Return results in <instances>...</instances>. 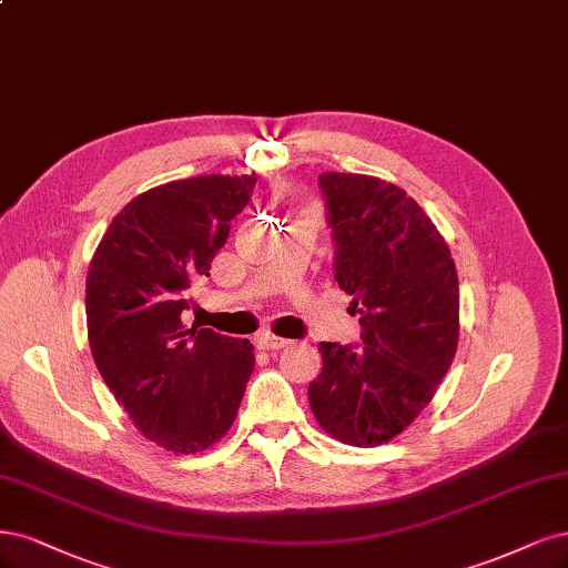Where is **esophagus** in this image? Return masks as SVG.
Segmentation results:
<instances>
[{
    "label": "esophagus",
    "instance_id": "1",
    "mask_svg": "<svg viewBox=\"0 0 568 568\" xmlns=\"http://www.w3.org/2000/svg\"><path fill=\"white\" fill-rule=\"evenodd\" d=\"M291 341H286V338H280V336H272V334H258V345L263 347V349H282V347H286Z\"/></svg>",
    "mask_w": 568,
    "mask_h": 568
}]
</instances>
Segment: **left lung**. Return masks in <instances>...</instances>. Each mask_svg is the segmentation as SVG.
Instances as JSON below:
<instances>
[{"label": "left lung", "mask_w": 568, "mask_h": 568, "mask_svg": "<svg viewBox=\"0 0 568 568\" xmlns=\"http://www.w3.org/2000/svg\"><path fill=\"white\" fill-rule=\"evenodd\" d=\"M334 270L362 343H320L312 414L349 446L397 437L435 397L458 347V275L444 237L408 194L374 175H320Z\"/></svg>", "instance_id": "8db88e82"}]
</instances>
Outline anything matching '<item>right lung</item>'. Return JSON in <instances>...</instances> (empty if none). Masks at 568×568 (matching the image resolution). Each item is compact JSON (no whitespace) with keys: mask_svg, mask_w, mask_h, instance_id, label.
I'll list each match as a JSON object with an SVG mask.
<instances>
[{"mask_svg":"<svg viewBox=\"0 0 568 568\" xmlns=\"http://www.w3.org/2000/svg\"><path fill=\"white\" fill-rule=\"evenodd\" d=\"M253 185L256 173H213L152 187L116 213L89 265L93 362L133 425L173 454L227 433L256 364L246 338L183 324Z\"/></svg>","mask_w":568,"mask_h":568,"instance_id":"right-lung-1","label":"right lung"}]
</instances>
